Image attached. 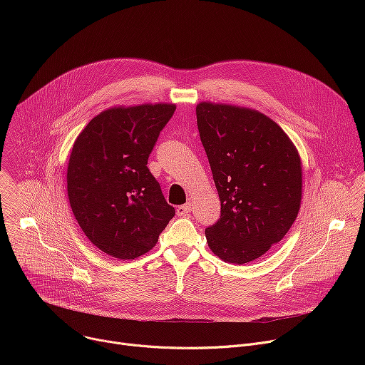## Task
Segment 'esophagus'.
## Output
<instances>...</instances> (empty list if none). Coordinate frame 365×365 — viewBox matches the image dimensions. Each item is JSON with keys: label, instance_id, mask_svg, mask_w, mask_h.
I'll list each match as a JSON object with an SVG mask.
<instances>
[{"label": "esophagus", "instance_id": "obj_1", "mask_svg": "<svg viewBox=\"0 0 365 365\" xmlns=\"http://www.w3.org/2000/svg\"><path fill=\"white\" fill-rule=\"evenodd\" d=\"M176 214H178L179 217H187V215L190 214V203H186V205L179 206L178 210H176Z\"/></svg>", "mask_w": 365, "mask_h": 365}]
</instances>
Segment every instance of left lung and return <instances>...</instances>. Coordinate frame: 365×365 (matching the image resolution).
Returning a JSON list of instances; mask_svg holds the SVG:
<instances>
[{"mask_svg":"<svg viewBox=\"0 0 365 365\" xmlns=\"http://www.w3.org/2000/svg\"><path fill=\"white\" fill-rule=\"evenodd\" d=\"M200 141L221 200V218L205 230L225 263L245 264L282 241L302 200V162L289 135L259 111L200 102Z\"/></svg>","mask_w":365,"mask_h":365,"instance_id":"obj_1","label":"left lung"}]
</instances>
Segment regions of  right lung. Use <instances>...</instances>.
<instances>
[{
	"mask_svg": "<svg viewBox=\"0 0 365 365\" xmlns=\"http://www.w3.org/2000/svg\"><path fill=\"white\" fill-rule=\"evenodd\" d=\"M175 103L114 107L93 117L73 143L68 197L88 240L102 252L133 259L150 251L175 217L147 168Z\"/></svg>",
	"mask_w": 365,
	"mask_h": 365,
	"instance_id": "1",
	"label": "right lung"
}]
</instances>
